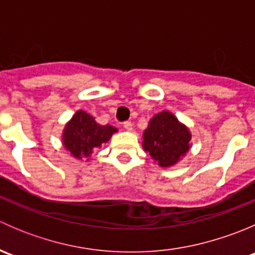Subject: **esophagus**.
I'll return each instance as SVG.
<instances>
[{"label": "esophagus", "instance_id": "obj_1", "mask_svg": "<svg viewBox=\"0 0 255 255\" xmlns=\"http://www.w3.org/2000/svg\"><path fill=\"white\" fill-rule=\"evenodd\" d=\"M132 127L133 125L130 121H125V122H123V128H125L126 130H132Z\"/></svg>", "mask_w": 255, "mask_h": 255}]
</instances>
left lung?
Returning a JSON list of instances; mask_svg holds the SVG:
<instances>
[{"mask_svg": "<svg viewBox=\"0 0 255 255\" xmlns=\"http://www.w3.org/2000/svg\"><path fill=\"white\" fill-rule=\"evenodd\" d=\"M189 129L170 112L154 116L143 134V148L160 166H170L190 148Z\"/></svg>", "mask_w": 255, "mask_h": 255, "instance_id": "left-lung-1", "label": "left lung"}]
</instances>
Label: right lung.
<instances>
[{"label": "right lung", "mask_w": 255, "mask_h": 255, "mask_svg": "<svg viewBox=\"0 0 255 255\" xmlns=\"http://www.w3.org/2000/svg\"><path fill=\"white\" fill-rule=\"evenodd\" d=\"M116 128L101 126L85 111H78L64 129L63 142L75 158H90L101 144L109 142Z\"/></svg>", "instance_id": "1"}]
</instances>
